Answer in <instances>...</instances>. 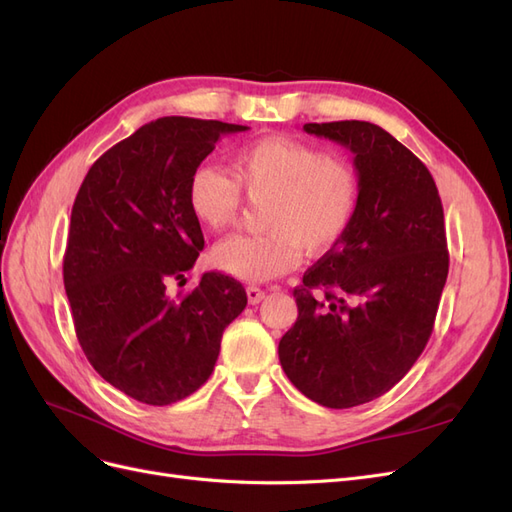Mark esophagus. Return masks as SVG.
Listing matches in <instances>:
<instances>
[{
  "label": "esophagus",
  "instance_id": "34e87169",
  "mask_svg": "<svg viewBox=\"0 0 512 512\" xmlns=\"http://www.w3.org/2000/svg\"><path fill=\"white\" fill-rule=\"evenodd\" d=\"M245 292H247V301H250L252 305L260 303L262 299H265V294H267V292L262 290L260 286H254V284H252V286H247V288H245Z\"/></svg>",
  "mask_w": 512,
  "mask_h": 512
}]
</instances>
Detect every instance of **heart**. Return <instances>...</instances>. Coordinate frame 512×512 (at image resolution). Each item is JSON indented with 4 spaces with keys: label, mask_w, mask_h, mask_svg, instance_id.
I'll list each match as a JSON object with an SVG mask.
<instances>
[{
    "label": "heart",
    "mask_w": 512,
    "mask_h": 512,
    "mask_svg": "<svg viewBox=\"0 0 512 512\" xmlns=\"http://www.w3.org/2000/svg\"><path fill=\"white\" fill-rule=\"evenodd\" d=\"M230 173L198 164L185 200L194 218L220 232L237 222L241 190L262 200L260 235H232L211 262L243 282H267L299 265L303 250L322 256L344 241L361 207L359 170L297 136L256 138L230 153Z\"/></svg>",
    "instance_id": "heart-1"
}]
</instances>
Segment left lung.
I'll list each match as a JSON object with an SVG mask.
<instances>
[{
  "label": "left lung",
  "mask_w": 512,
  "mask_h": 512,
  "mask_svg": "<svg viewBox=\"0 0 512 512\" xmlns=\"http://www.w3.org/2000/svg\"><path fill=\"white\" fill-rule=\"evenodd\" d=\"M303 130L354 153L361 207L294 288L299 316L277 352L305 397L342 410L391 391L425 350L448 275L444 211L427 166L376 123Z\"/></svg>",
  "instance_id": "left-lung-1"
}]
</instances>
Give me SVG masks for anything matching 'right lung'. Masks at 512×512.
Segmentation results:
<instances>
[{"label":"right lung","instance_id":"obj_1","mask_svg":"<svg viewBox=\"0 0 512 512\" xmlns=\"http://www.w3.org/2000/svg\"><path fill=\"white\" fill-rule=\"evenodd\" d=\"M243 130L194 117L145 123L102 153L76 194L64 254L74 331L91 367L143 404L200 389L247 305L245 288L218 271L188 294L166 292L205 247L185 200L190 173L224 134Z\"/></svg>","mask_w":512,"mask_h":512}]
</instances>
